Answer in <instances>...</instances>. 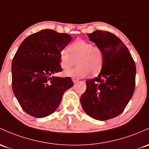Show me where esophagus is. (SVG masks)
Masks as SVG:
<instances>
[{
	"instance_id": "obj_1",
	"label": "esophagus",
	"mask_w": 149,
	"mask_h": 149,
	"mask_svg": "<svg viewBox=\"0 0 149 149\" xmlns=\"http://www.w3.org/2000/svg\"><path fill=\"white\" fill-rule=\"evenodd\" d=\"M72 81H73V83H76L78 81V78L73 77V78H72Z\"/></svg>"
}]
</instances>
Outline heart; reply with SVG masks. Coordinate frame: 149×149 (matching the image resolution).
<instances>
[{"instance_id": "heart-1", "label": "heart", "mask_w": 149, "mask_h": 149, "mask_svg": "<svg viewBox=\"0 0 149 149\" xmlns=\"http://www.w3.org/2000/svg\"><path fill=\"white\" fill-rule=\"evenodd\" d=\"M68 51L63 50L59 54L61 68L69 69L76 63V60L78 65L75 68L65 72L66 76L83 77L90 72L96 74L103 66V52L99 46L83 40H76L68 45Z\"/></svg>"}]
</instances>
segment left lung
<instances>
[{
	"instance_id": "left-lung-1",
	"label": "left lung",
	"mask_w": 149,
	"mask_h": 149,
	"mask_svg": "<svg viewBox=\"0 0 149 149\" xmlns=\"http://www.w3.org/2000/svg\"><path fill=\"white\" fill-rule=\"evenodd\" d=\"M87 35L102 49L104 63L98 76L86 81L81 103L90 117L104 121L122 113L132 98L136 64L127 47L114 34L96 30Z\"/></svg>"
}]
</instances>
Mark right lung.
Masks as SVG:
<instances>
[{
  "label": "right lung",
  "mask_w": 149,
  "mask_h": 149,
  "mask_svg": "<svg viewBox=\"0 0 149 149\" xmlns=\"http://www.w3.org/2000/svg\"><path fill=\"white\" fill-rule=\"evenodd\" d=\"M66 33L42 29L21 43L12 61V88L19 105L38 118L53 113L63 93L73 86L70 77L54 76L62 71L59 54L71 42Z\"/></svg>",
  "instance_id": "add662e5"
}]
</instances>
